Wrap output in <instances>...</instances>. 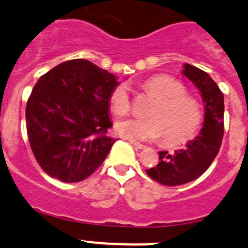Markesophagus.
<instances>
[{"mask_svg":"<svg viewBox=\"0 0 248 248\" xmlns=\"http://www.w3.org/2000/svg\"><path fill=\"white\" fill-rule=\"evenodd\" d=\"M129 143L132 144V146H135L136 148H138V149H144V148H146V146H144V144L140 143V142H136V140H129Z\"/></svg>","mask_w":248,"mask_h":248,"instance_id":"esophagus-1","label":"esophagus"}]
</instances>
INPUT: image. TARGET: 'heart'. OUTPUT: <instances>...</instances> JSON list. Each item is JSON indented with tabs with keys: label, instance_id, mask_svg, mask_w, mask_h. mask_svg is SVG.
<instances>
[{
	"label": "heart",
	"instance_id": "b5f03b06",
	"mask_svg": "<svg viewBox=\"0 0 248 248\" xmlns=\"http://www.w3.org/2000/svg\"><path fill=\"white\" fill-rule=\"evenodd\" d=\"M142 88L155 101L149 106L148 117H135L116 124L122 137L137 140H157L163 136L167 144H179L195 136L202 124V108L194 96L186 93L182 82L169 75H155L142 84ZM113 113L124 116L131 111L128 88L117 84L110 93Z\"/></svg>",
	"mask_w": 248,
	"mask_h": 248
}]
</instances>
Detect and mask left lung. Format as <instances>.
Listing matches in <instances>:
<instances>
[{
    "label": "left lung",
    "instance_id": "8db88e82",
    "mask_svg": "<svg viewBox=\"0 0 248 248\" xmlns=\"http://www.w3.org/2000/svg\"><path fill=\"white\" fill-rule=\"evenodd\" d=\"M183 74L202 93L205 102L204 127L186 147L174 153L160 151L159 163L147 169L148 177L167 186H177L199 178L217 155L224 137V93L202 69L185 64Z\"/></svg>",
    "mask_w": 248,
    "mask_h": 248
}]
</instances>
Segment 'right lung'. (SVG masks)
<instances>
[{
    "instance_id": "add662e5",
    "label": "right lung",
    "mask_w": 248,
    "mask_h": 248,
    "mask_svg": "<svg viewBox=\"0 0 248 248\" xmlns=\"http://www.w3.org/2000/svg\"><path fill=\"white\" fill-rule=\"evenodd\" d=\"M115 75L85 59L59 64L39 78L26 106L27 133L35 160L64 183L90 177L115 138L108 102Z\"/></svg>"
}]
</instances>
